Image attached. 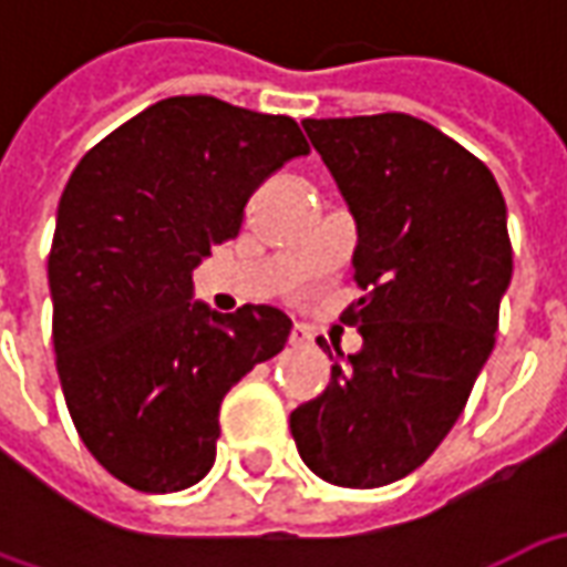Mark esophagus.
Returning <instances> with one entry per match:
<instances>
[{
  "mask_svg": "<svg viewBox=\"0 0 567 567\" xmlns=\"http://www.w3.org/2000/svg\"><path fill=\"white\" fill-rule=\"evenodd\" d=\"M309 340H312V337H309V331L303 328V324H295V328H291V337H288V343L295 346V349H303V346H309Z\"/></svg>",
  "mask_w": 567,
  "mask_h": 567,
  "instance_id": "esophagus-1",
  "label": "esophagus"
}]
</instances>
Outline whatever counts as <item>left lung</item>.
Listing matches in <instances>:
<instances>
[{"instance_id": "8db88e82", "label": "left lung", "mask_w": 567, "mask_h": 567, "mask_svg": "<svg viewBox=\"0 0 567 567\" xmlns=\"http://www.w3.org/2000/svg\"><path fill=\"white\" fill-rule=\"evenodd\" d=\"M303 130L358 221L364 295L343 321L364 346L346 358L333 346L331 382L291 413V434L333 486H389L450 434L495 346L507 206L486 163L413 115L307 117Z\"/></svg>"}]
</instances>
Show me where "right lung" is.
<instances>
[{"instance_id": "1", "label": "right lung", "mask_w": 567, "mask_h": 567, "mask_svg": "<svg viewBox=\"0 0 567 567\" xmlns=\"http://www.w3.org/2000/svg\"><path fill=\"white\" fill-rule=\"evenodd\" d=\"M300 154L295 117L169 96L69 175L48 255L56 373L84 446L130 488L163 495L209 474L224 394L288 343L282 309L218 316L190 303V276Z\"/></svg>"}]
</instances>
